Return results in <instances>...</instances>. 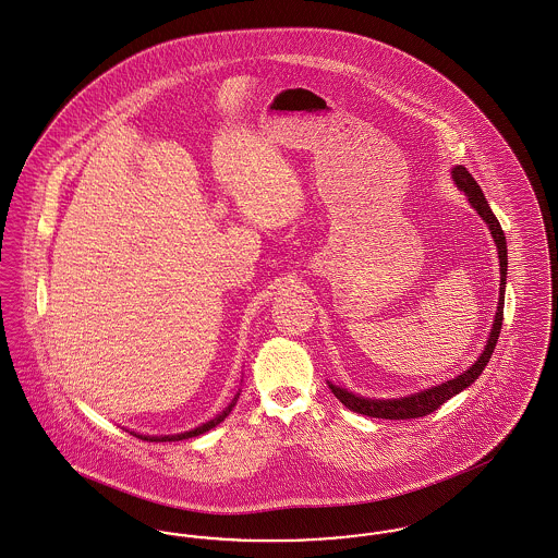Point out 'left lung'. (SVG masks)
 <instances>
[{
	"mask_svg": "<svg viewBox=\"0 0 558 558\" xmlns=\"http://www.w3.org/2000/svg\"><path fill=\"white\" fill-rule=\"evenodd\" d=\"M452 178L457 182V186L470 197V204L477 210V215L484 218V222L488 225L493 240L497 244L499 251V269H501V284H499V305H497V316L490 329V338L484 348V352L480 354V359L473 363L472 367L457 376L454 380H448L444 385L433 386L423 392L403 397V399H365V397H356L352 392H348L345 388L329 385L331 392L342 401L343 405L356 414L363 416H372V418H388V421H408V418H421L427 416L430 412H435L439 405H444L450 397L459 395L463 388L472 386L477 376L484 372L486 363L490 361V354L497 345L499 333H501V325H504V301H506V276H508V244H506V233L497 220V216L493 215L480 184L473 180L472 173L468 172V168L457 166L452 170Z\"/></svg>",
	"mask_w": 558,
	"mask_h": 558,
	"instance_id": "1",
	"label": "left lung"
}]
</instances>
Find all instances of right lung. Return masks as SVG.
<instances>
[{"instance_id":"add662e5","label":"right lung","mask_w":558,"mask_h":558,"mask_svg":"<svg viewBox=\"0 0 558 558\" xmlns=\"http://www.w3.org/2000/svg\"><path fill=\"white\" fill-rule=\"evenodd\" d=\"M235 401H238V397L231 401V405L229 408H225L216 418L213 421H208L206 425H202V427H197V429L186 430V433H180V435H161V437H150V435H137V437H142V439H146V441H180V439H189V437H197V435H202V433H206V430L213 429L216 425H220L227 416H229V412L233 410V405H235Z\"/></svg>"}]
</instances>
